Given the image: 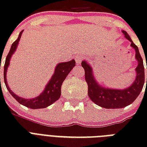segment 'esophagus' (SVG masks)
<instances>
[{
	"label": "esophagus",
	"mask_w": 147,
	"mask_h": 147,
	"mask_svg": "<svg viewBox=\"0 0 147 147\" xmlns=\"http://www.w3.org/2000/svg\"><path fill=\"white\" fill-rule=\"evenodd\" d=\"M82 55H80V54H78V55H77L76 56V62L78 63V64H79L81 62V61H82Z\"/></svg>",
	"instance_id": "esophagus-1"
}]
</instances>
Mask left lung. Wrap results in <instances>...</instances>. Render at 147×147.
Masks as SVG:
<instances>
[{"mask_svg": "<svg viewBox=\"0 0 147 147\" xmlns=\"http://www.w3.org/2000/svg\"><path fill=\"white\" fill-rule=\"evenodd\" d=\"M122 33L124 37L131 42L130 47L135 50V59L137 62V66L135 69V79L129 87L123 89H118L102 86L97 82L94 78L93 69L91 65L85 60H83L82 62V66L85 69V81L88 84V96L94 104L107 109L123 108L132 104L140 94L144 87V82L146 80L144 73V61L140 54L138 47L134 43L130 36L128 35L126 31L122 30Z\"/></svg>", "mask_w": 147, "mask_h": 147, "instance_id": "8db88e82", "label": "left lung"}]
</instances>
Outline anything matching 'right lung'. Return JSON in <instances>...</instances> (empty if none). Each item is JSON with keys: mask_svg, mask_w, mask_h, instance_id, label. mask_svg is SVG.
<instances>
[{"mask_svg": "<svg viewBox=\"0 0 147 147\" xmlns=\"http://www.w3.org/2000/svg\"><path fill=\"white\" fill-rule=\"evenodd\" d=\"M24 30H22L20 33L18 38L13 42L12 46L10 47V52L7 55L5 60V64L3 66V78L4 82L7 90L10 92V94L12 95L20 105H23L26 107L31 108V109H40V108H45L49 105L56 101V100L61 96V86L63 82V81L65 79L67 76L71 71V69L76 66V61L75 59H71V61L65 62H60L56 65L55 67V71L53 76L51 77L50 80L47 85L45 86L44 90L40 93L38 96L35 98H30V99H26V98H21L15 94L13 92L10 90L9 85H7V71L8 66L10 65V59L12 57L13 54L16 52L17 48L19 44L20 40L21 38L22 33ZM1 66V65H0ZM1 79V78H0Z\"/></svg>", "mask_w": 147, "mask_h": 147, "instance_id": "1", "label": "right lung"}]
</instances>
